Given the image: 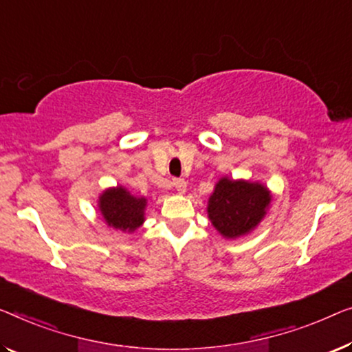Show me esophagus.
Listing matches in <instances>:
<instances>
[{"instance_id":"esophagus-1","label":"esophagus","mask_w":352,"mask_h":352,"mask_svg":"<svg viewBox=\"0 0 352 352\" xmlns=\"http://www.w3.org/2000/svg\"><path fill=\"white\" fill-rule=\"evenodd\" d=\"M172 185L175 186V190L183 194L186 191V180H183V178H174V182H172Z\"/></svg>"}]
</instances>
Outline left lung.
<instances>
[{
  "instance_id": "obj_1",
  "label": "left lung",
  "mask_w": 352,
  "mask_h": 352,
  "mask_svg": "<svg viewBox=\"0 0 352 352\" xmlns=\"http://www.w3.org/2000/svg\"><path fill=\"white\" fill-rule=\"evenodd\" d=\"M270 194L259 183L221 178L208 199V218L224 237L250 232L265 214Z\"/></svg>"
}]
</instances>
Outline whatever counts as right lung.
<instances>
[{
	"label": "right lung",
	"mask_w": 352,
	"mask_h": 352,
	"mask_svg": "<svg viewBox=\"0 0 352 352\" xmlns=\"http://www.w3.org/2000/svg\"><path fill=\"white\" fill-rule=\"evenodd\" d=\"M146 201L144 197H134L122 186L106 191L99 199V208L109 226L115 229H138L144 223V210Z\"/></svg>",
	"instance_id": "1"
}]
</instances>
